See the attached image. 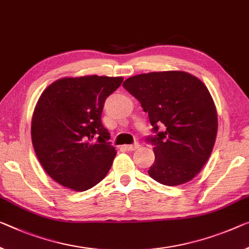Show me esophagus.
Here are the masks:
<instances>
[{"mask_svg":"<svg viewBox=\"0 0 249 249\" xmlns=\"http://www.w3.org/2000/svg\"><path fill=\"white\" fill-rule=\"evenodd\" d=\"M139 146H140L139 143H138V142H135L133 144H125L124 148L127 149V150H129V151H133V150H136V149L139 148Z\"/></svg>","mask_w":249,"mask_h":249,"instance_id":"obj_1","label":"esophagus"}]
</instances>
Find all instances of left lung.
<instances>
[{"mask_svg": "<svg viewBox=\"0 0 249 249\" xmlns=\"http://www.w3.org/2000/svg\"><path fill=\"white\" fill-rule=\"evenodd\" d=\"M124 87L148 112L156 133L147 137L155 152L149 176L166 186L196 177L212 154L218 127L207 87L183 71L138 74L125 80Z\"/></svg>", "mask_w": 249, "mask_h": 249, "instance_id": "1", "label": "left lung"}]
</instances>
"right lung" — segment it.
Segmentation results:
<instances>
[{
  "label": "right lung",
  "instance_id": "add662e5",
  "mask_svg": "<svg viewBox=\"0 0 249 249\" xmlns=\"http://www.w3.org/2000/svg\"><path fill=\"white\" fill-rule=\"evenodd\" d=\"M122 81L121 76L63 78L42 92L32 117V143L53 180L85 191L108 174L117 152L101 114L106 99Z\"/></svg>",
  "mask_w": 249,
  "mask_h": 249
}]
</instances>
